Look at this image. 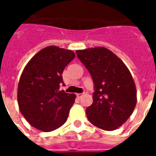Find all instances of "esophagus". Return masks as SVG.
I'll return each mask as SVG.
<instances>
[{
  "label": "esophagus",
  "instance_id": "esophagus-1",
  "mask_svg": "<svg viewBox=\"0 0 156 156\" xmlns=\"http://www.w3.org/2000/svg\"><path fill=\"white\" fill-rule=\"evenodd\" d=\"M83 96V94H77V97L78 98H81Z\"/></svg>",
  "mask_w": 156,
  "mask_h": 156
}]
</instances>
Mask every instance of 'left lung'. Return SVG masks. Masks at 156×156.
Listing matches in <instances>:
<instances>
[{
	"label": "left lung",
	"mask_w": 156,
	"mask_h": 156,
	"mask_svg": "<svg viewBox=\"0 0 156 156\" xmlns=\"http://www.w3.org/2000/svg\"><path fill=\"white\" fill-rule=\"evenodd\" d=\"M76 53L95 85L93 103L86 110L88 120L104 130H115L128 120L137 103L136 86L130 72L106 48L77 50Z\"/></svg>",
	"instance_id": "left-lung-1"
}]
</instances>
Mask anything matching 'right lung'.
I'll return each instance as SVG.
<instances>
[{"mask_svg":"<svg viewBox=\"0 0 156 156\" xmlns=\"http://www.w3.org/2000/svg\"><path fill=\"white\" fill-rule=\"evenodd\" d=\"M74 57L73 51L52 45L38 52L25 66L18 83V104L35 129L55 130L68 118L76 95L59 90L65 85L64 69Z\"/></svg>","mask_w":156,"mask_h":156,"instance_id":"obj_1","label":"right lung"}]
</instances>
